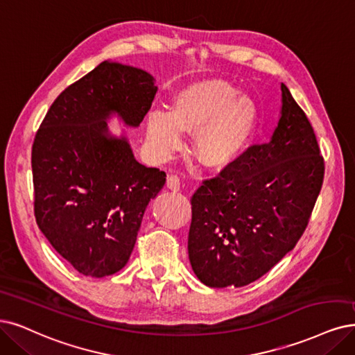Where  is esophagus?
Returning <instances> with one entry per match:
<instances>
[{
	"instance_id": "34e87169",
	"label": "esophagus",
	"mask_w": 355,
	"mask_h": 355,
	"mask_svg": "<svg viewBox=\"0 0 355 355\" xmlns=\"http://www.w3.org/2000/svg\"><path fill=\"white\" fill-rule=\"evenodd\" d=\"M166 187L171 190V191H178L180 187H181V182H180V178L177 175H169L166 178Z\"/></svg>"
}]
</instances>
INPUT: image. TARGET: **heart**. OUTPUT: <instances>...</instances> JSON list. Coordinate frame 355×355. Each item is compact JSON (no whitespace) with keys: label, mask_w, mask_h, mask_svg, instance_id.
Here are the masks:
<instances>
[{"label":"heart","mask_w":355,"mask_h":355,"mask_svg":"<svg viewBox=\"0 0 355 355\" xmlns=\"http://www.w3.org/2000/svg\"><path fill=\"white\" fill-rule=\"evenodd\" d=\"M260 125L257 102L222 78H203L178 89L169 111L153 110L146 118L150 149L168 157L182 146L186 135H194L193 153L212 171L237 162L250 148Z\"/></svg>","instance_id":"b5f03b06"}]
</instances>
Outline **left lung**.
Wrapping results in <instances>:
<instances>
[{"label":"left lung","instance_id":"left-lung-1","mask_svg":"<svg viewBox=\"0 0 355 355\" xmlns=\"http://www.w3.org/2000/svg\"><path fill=\"white\" fill-rule=\"evenodd\" d=\"M270 141L205 180L191 198L189 259L211 288L244 286L295 247L322 189L324 162L313 127L284 83Z\"/></svg>","mask_w":355,"mask_h":355}]
</instances>
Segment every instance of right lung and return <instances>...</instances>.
<instances>
[{
	"instance_id": "add662e5",
	"label": "right lung",
	"mask_w": 355,
	"mask_h": 355,
	"mask_svg": "<svg viewBox=\"0 0 355 355\" xmlns=\"http://www.w3.org/2000/svg\"><path fill=\"white\" fill-rule=\"evenodd\" d=\"M157 87L144 70L103 61L51 105L32 146L35 218L55 252L82 275L121 270L144 211L166 174L136 161L125 136L111 135L116 115L139 127Z\"/></svg>"
}]
</instances>
